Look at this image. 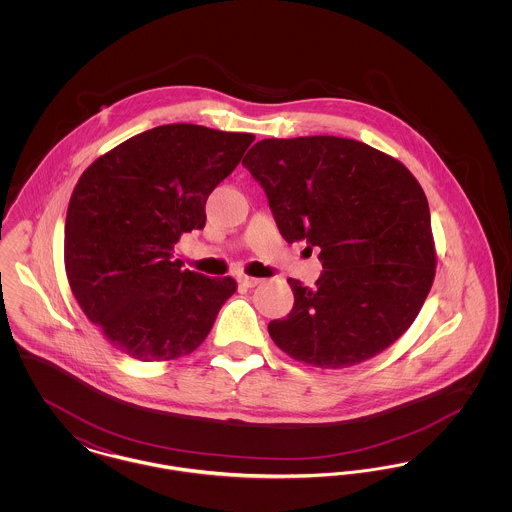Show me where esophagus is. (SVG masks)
<instances>
[{
  "instance_id": "1",
  "label": "esophagus",
  "mask_w": 512,
  "mask_h": 512,
  "mask_svg": "<svg viewBox=\"0 0 512 512\" xmlns=\"http://www.w3.org/2000/svg\"><path fill=\"white\" fill-rule=\"evenodd\" d=\"M238 282H240V286H244V288H255L261 280H259V278H253V276L240 274V276H238Z\"/></svg>"
}]
</instances>
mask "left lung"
<instances>
[{"instance_id":"8db88e82","label":"left lung","mask_w":512,"mask_h":512,"mask_svg":"<svg viewBox=\"0 0 512 512\" xmlns=\"http://www.w3.org/2000/svg\"><path fill=\"white\" fill-rule=\"evenodd\" d=\"M282 238L318 249L313 288L288 278L293 309L268 334L320 368L359 365L413 324L436 276L430 207L409 169L336 136L261 140L242 161Z\"/></svg>"}]
</instances>
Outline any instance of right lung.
<instances>
[{
	"label": "right lung",
	"mask_w": 512,
	"mask_h": 512,
	"mask_svg": "<svg viewBox=\"0 0 512 512\" xmlns=\"http://www.w3.org/2000/svg\"><path fill=\"white\" fill-rule=\"evenodd\" d=\"M255 140L199 124H163L82 172L65 222V268L92 324L124 355L172 361L195 351L234 278L182 270L180 236L205 226L209 194Z\"/></svg>",
	"instance_id": "add662e5"
}]
</instances>
